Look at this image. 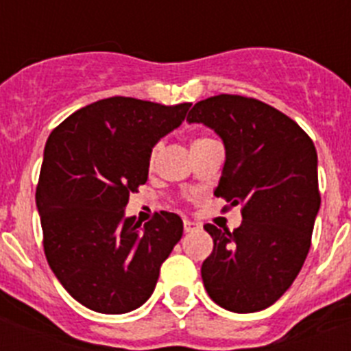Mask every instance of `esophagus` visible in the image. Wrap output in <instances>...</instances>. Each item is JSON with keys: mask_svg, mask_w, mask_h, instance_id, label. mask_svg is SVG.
I'll return each mask as SVG.
<instances>
[{"mask_svg": "<svg viewBox=\"0 0 351 351\" xmlns=\"http://www.w3.org/2000/svg\"><path fill=\"white\" fill-rule=\"evenodd\" d=\"M200 228H202V226L198 225V223L190 221V219H184V232H186V234H190V232H193V230H200Z\"/></svg>", "mask_w": 351, "mask_h": 351, "instance_id": "34e87169", "label": "esophagus"}]
</instances>
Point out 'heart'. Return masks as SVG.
I'll list each match as a JSON object with an SVG mask.
<instances>
[{"mask_svg": "<svg viewBox=\"0 0 351 351\" xmlns=\"http://www.w3.org/2000/svg\"><path fill=\"white\" fill-rule=\"evenodd\" d=\"M200 141H202V138H200ZM156 151H158V147H154V151H153V154H151V156L154 158V154H156Z\"/></svg>", "mask_w": 351, "mask_h": 351, "instance_id": "1", "label": "heart"}]
</instances>
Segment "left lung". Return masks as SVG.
I'll return each mask as SVG.
<instances>
[{
  "label": "left lung",
  "instance_id": "1",
  "mask_svg": "<svg viewBox=\"0 0 351 351\" xmlns=\"http://www.w3.org/2000/svg\"><path fill=\"white\" fill-rule=\"evenodd\" d=\"M186 121L223 141L225 165L214 195L243 207L234 232L204 226L214 241L202 263L204 287L228 311H262L291 287L311 246L320 210L315 144L283 112L239 95L198 101Z\"/></svg>",
  "mask_w": 351,
  "mask_h": 351
}]
</instances>
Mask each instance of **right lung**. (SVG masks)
Segmentation results:
<instances>
[{
	"label": "right lung",
	"instance_id": "right-lung-1",
	"mask_svg": "<svg viewBox=\"0 0 351 351\" xmlns=\"http://www.w3.org/2000/svg\"><path fill=\"white\" fill-rule=\"evenodd\" d=\"M190 107L112 96L79 108L49 135L36 188L43 250L64 290L93 311L141 308L181 241L178 214L161 210L142 225L125 207L147 181L153 147Z\"/></svg>",
	"mask_w": 351,
	"mask_h": 351
}]
</instances>
